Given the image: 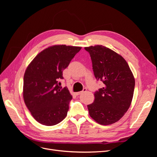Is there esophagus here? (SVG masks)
I'll list each match as a JSON object with an SVG mask.
<instances>
[{
	"label": "esophagus",
	"mask_w": 157,
	"mask_h": 157,
	"mask_svg": "<svg viewBox=\"0 0 157 157\" xmlns=\"http://www.w3.org/2000/svg\"><path fill=\"white\" fill-rule=\"evenodd\" d=\"M86 91V88H84L82 91H81V92H76V93H75V94L77 95V96H78V95H80V94H82V93H83V92H85Z\"/></svg>",
	"instance_id": "34e87169"
}]
</instances>
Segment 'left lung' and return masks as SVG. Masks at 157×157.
<instances>
[{
  "label": "left lung",
  "instance_id": "8db88e82",
  "mask_svg": "<svg viewBox=\"0 0 157 157\" xmlns=\"http://www.w3.org/2000/svg\"><path fill=\"white\" fill-rule=\"evenodd\" d=\"M91 57L95 77L104 86L94 93L88 105L89 115L101 125L112 124L124 115L132 101L135 78L126 61L102 45L85 47Z\"/></svg>",
  "mask_w": 157,
  "mask_h": 157
}]
</instances>
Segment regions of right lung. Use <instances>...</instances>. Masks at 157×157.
<instances>
[{
    "label": "right lung",
    "instance_id": "obj_1",
    "mask_svg": "<svg viewBox=\"0 0 157 157\" xmlns=\"http://www.w3.org/2000/svg\"><path fill=\"white\" fill-rule=\"evenodd\" d=\"M82 48L54 45L38 54L27 66L23 77V97L33 118L40 124L54 126L67 115L72 99L67 87L59 85L63 71Z\"/></svg>",
    "mask_w": 157,
    "mask_h": 157
}]
</instances>
